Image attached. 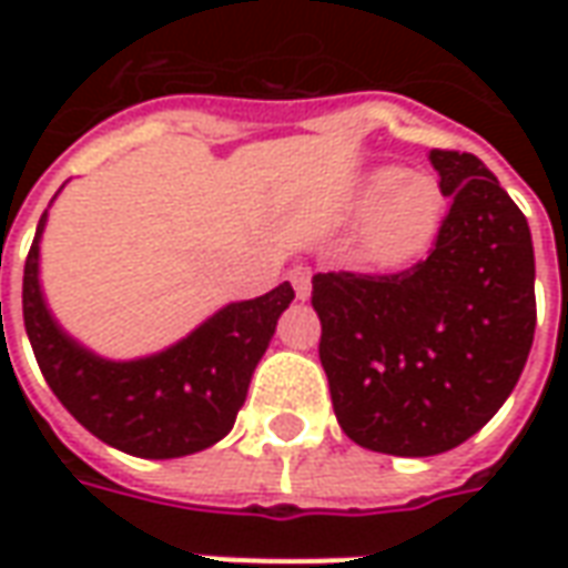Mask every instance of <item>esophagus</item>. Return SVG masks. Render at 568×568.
<instances>
[{"label":"esophagus","instance_id":"34e87169","mask_svg":"<svg viewBox=\"0 0 568 568\" xmlns=\"http://www.w3.org/2000/svg\"><path fill=\"white\" fill-rule=\"evenodd\" d=\"M288 280H292V285H295V295L301 297V301H307L310 297V288H313V271L310 267H295V271L288 273Z\"/></svg>","mask_w":568,"mask_h":568}]
</instances>
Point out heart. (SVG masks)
Returning a JSON list of instances; mask_svg holds the SVG:
<instances>
[{
  "instance_id": "b5f03b06",
  "label": "heart",
  "mask_w": 568,
  "mask_h": 568,
  "mask_svg": "<svg viewBox=\"0 0 568 568\" xmlns=\"http://www.w3.org/2000/svg\"><path fill=\"white\" fill-rule=\"evenodd\" d=\"M365 206H377L368 231L371 252L383 261H405L428 246L444 219V191L438 179L381 166L362 191Z\"/></svg>"
}]
</instances>
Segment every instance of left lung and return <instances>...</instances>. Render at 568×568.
Segmentation results:
<instances>
[{
  "mask_svg": "<svg viewBox=\"0 0 568 568\" xmlns=\"http://www.w3.org/2000/svg\"><path fill=\"white\" fill-rule=\"evenodd\" d=\"M450 212L398 273H316L320 358L334 417L358 447L435 456L505 405L536 334L526 215L475 154L432 149Z\"/></svg>",
  "mask_w": 568,
  "mask_h": 568,
  "instance_id": "8db88e82",
  "label": "left lung"
}]
</instances>
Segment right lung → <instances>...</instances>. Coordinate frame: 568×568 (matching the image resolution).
<instances>
[{"label": "right lung", "mask_w": 568, "mask_h": 568, "mask_svg": "<svg viewBox=\"0 0 568 568\" xmlns=\"http://www.w3.org/2000/svg\"><path fill=\"white\" fill-rule=\"evenodd\" d=\"M44 212L23 264V325L51 393L109 447L142 459H175L222 440L246 402L252 371L292 304L276 285L255 301L227 304L185 341L154 356L112 362L75 344L51 316L39 285Z\"/></svg>", "instance_id": "add662e5"}]
</instances>
